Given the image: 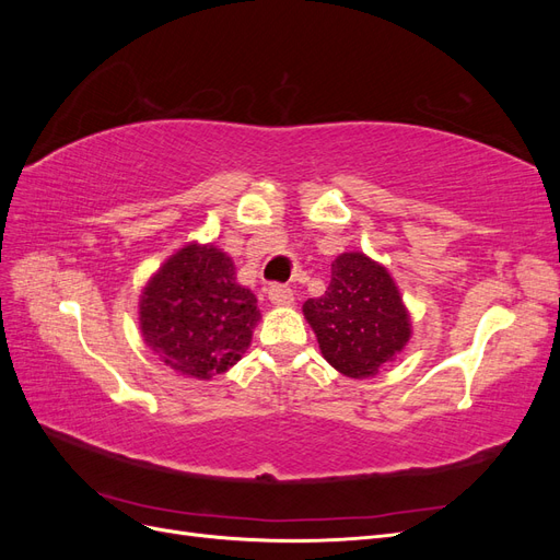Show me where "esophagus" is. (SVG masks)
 I'll return each mask as SVG.
<instances>
[{"label": "esophagus", "instance_id": "obj_1", "mask_svg": "<svg viewBox=\"0 0 560 560\" xmlns=\"http://www.w3.org/2000/svg\"><path fill=\"white\" fill-rule=\"evenodd\" d=\"M268 299L273 306H292L294 292L287 284H270L268 287Z\"/></svg>", "mask_w": 560, "mask_h": 560}]
</instances>
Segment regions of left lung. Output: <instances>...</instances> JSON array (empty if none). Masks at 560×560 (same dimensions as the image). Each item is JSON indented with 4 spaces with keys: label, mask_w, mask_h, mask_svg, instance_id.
<instances>
[{
    "label": "left lung",
    "mask_w": 560,
    "mask_h": 560,
    "mask_svg": "<svg viewBox=\"0 0 560 560\" xmlns=\"http://www.w3.org/2000/svg\"><path fill=\"white\" fill-rule=\"evenodd\" d=\"M303 315L338 374L376 376L411 338V317L393 276L362 252H343L331 264L325 296L303 303Z\"/></svg>",
    "instance_id": "8db88e82"
}]
</instances>
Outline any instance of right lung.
Instances as JSON below:
<instances>
[{"mask_svg": "<svg viewBox=\"0 0 560 560\" xmlns=\"http://www.w3.org/2000/svg\"><path fill=\"white\" fill-rule=\"evenodd\" d=\"M257 296L235 280V266L214 245H184L140 296V329L159 360L179 374L208 381L249 348L259 322Z\"/></svg>", "mask_w": 560, "mask_h": 560, "instance_id": "1", "label": "right lung"}]
</instances>
